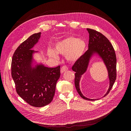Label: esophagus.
I'll list each match as a JSON object with an SVG mask.
<instances>
[{"label": "esophagus", "instance_id": "34e87169", "mask_svg": "<svg viewBox=\"0 0 131 131\" xmlns=\"http://www.w3.org/2000/svg\"><path fill=\"white\" fill-rule=\"evenodd\" d=\"M68 67H67L66 66H63L61 69V73H64L65 72H66V71L68 70Z\"/></svg>", "mask_w": 131, "mask_h": 131}]
</instances>
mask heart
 I'll return each instance as SVG.
<instances>
[{"label": "heart", "instance_id": "obj_1", "mask_svg": "<svg viewBox=\"0 0 131 131\" xmlns=\"http://www.w3.org/2000/svg\"><path fill=\"white\" fill-rule=\"evenodd\" d=\"M86 48L85 42L80 39L70 37L58 42L54 47L57 53L62 54H66L67 59L69 61L75 62L84 53ZM48 55L54 58L58 57L57 54L52 49L47 50Z\"/></svg>", "mask_w": 131, "mask_h": 131}]
</instances>
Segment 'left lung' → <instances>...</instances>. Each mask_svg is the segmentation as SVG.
Wrapping results in <instances>:
<instances>
[{
	"label": "left lung",
	"mask_w": 131,
	"mask_h": 131,
	"mask_svg": "<svg viewBox=\"0 0 131 131\" xmlns=\"http://www.w3.org/2000/svg\"><path fill=\"white\" fill-rule=\"evenodd\" d=\"M87 30L89 33V49L75 62L72 70L76 72L74 82L79 95L84 100L95 101L96 100L85 97L81 92L79 82L81 75L86 71L91 56L94 53H98L103 60L109 74L110 85L106 93L104 96L105 97L109 93L116 79V57L112 44L103 34L92 29L87 28Z\"/></svg>",
	"instance_id": "1"
}]
</instances>
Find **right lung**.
Segmentation results:
<instances>
[{"label": "right lung", "instance_id": "obj_1", "mask_svg": "<svg viewBox=\"0 0 131 131\" xmlns=\"http://www.w3.org/2000/svg\"><path fill=\"white\" fill-rule=\"evenodd\" d=\"M41 33L31 35L15 50L11 62V75L17 94L27 103L34 107L44 106L52 101L60 66L48 68L42 64L31 67V50Z\"/></svg>", "mask_w": 131, "mask_h": 131}]
</instances>
